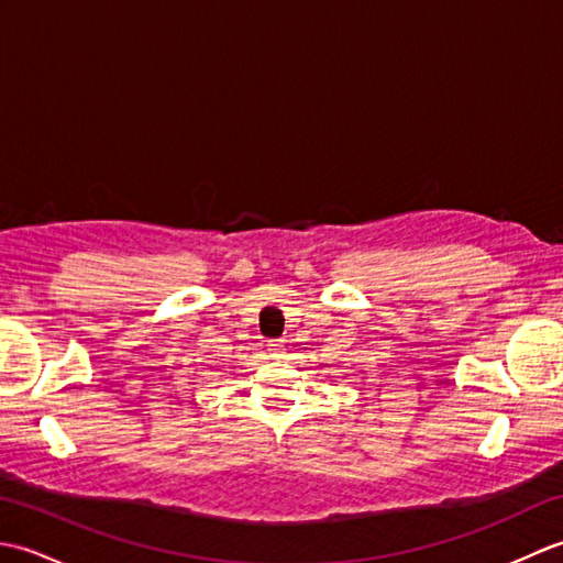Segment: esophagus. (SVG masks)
<instances>
[{
    "instance_id": "34e87169",
    "label": "esophagus",
    "mask_w": 563,
    "mask_h": 563,
    "mask_svg": "<svg viewBox=\"0 0 563 563\" xmlns=\"http://www.w3.org/2000/svg\"><path fill=\"white\" fill-rule=\"evenodd\" d=\"M268 353H271V357H283L285 341H268Z\"/></svg>"
}]
</instances>
